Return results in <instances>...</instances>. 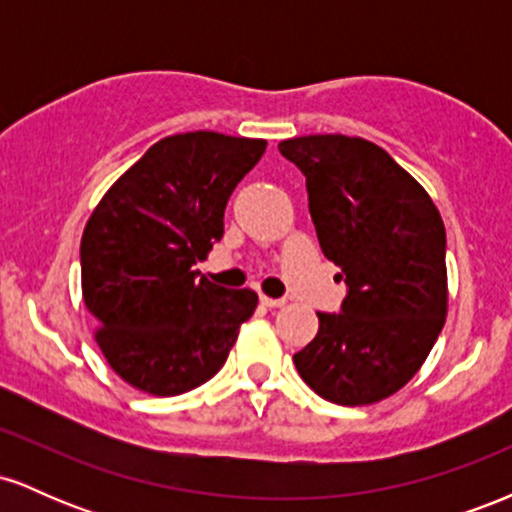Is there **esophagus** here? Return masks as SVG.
Wrapping results in <instances>:
<instances>
[{"instance_id": "1", "label": "esophagus", "mask_w": 512, "mask_h": 512, "mask_svg": "<svg viewBox=\"0 0 512 512\" xmlns=\"http://www.w3.org/2000/svg\"><path fill=\"white\" fill-rule=\"evenodd\" d=\"M260 301L262 305H267V308H281V305L286 303L284 298H269V296H260Z\"/></svg>"}]
</instances>
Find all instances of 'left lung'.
Returning <instances> with one entry per match:
<instances>
[{
    "instance_id": "1",
    "label": "left lung",
    "mask_w": 512,
    "mask_h": 512,
    "mask_svg": "<svg viewBox=\"0 0 512 512\" xmlns=\"http://www.w3.org/2000/svg\"><path fill=\"white\" fill-rule=\"evenodd\" d=\"M279 151L305 175L320 248L346 284L339 313H317L320 330L293 363L327 402H380L414 378L445 325L443 219L424 187L366 139L310 134Z\"/></svg>"
}]
</instances>
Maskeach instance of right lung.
<instances>
[{
	"label": "right lung",
	"mask_w": 512,
	"mask_h": 512,
	"mask_svg": "<svg viewBox=\"0 0 512 512\" xmlns=\"http://www.w3.org/2000/svg\"><path fill=\"white\" fill-rule=\"evenodd\" d=\"M267 142L219 132L161 139L120 175L81 238V291L96 342L125 383L158 397L219 373L257 308L250 289L197 279L223 211Z\"/></svg>",
	"instance_id": "1"
}]
</instances>
